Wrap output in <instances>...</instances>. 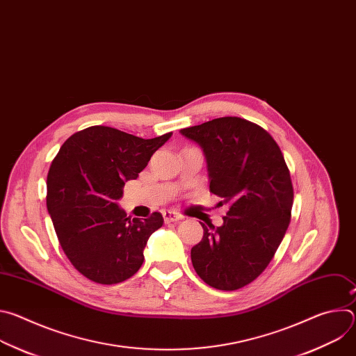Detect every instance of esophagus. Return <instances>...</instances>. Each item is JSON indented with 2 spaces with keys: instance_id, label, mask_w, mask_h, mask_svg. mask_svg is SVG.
<instances>
[{
  "instance_id": "1",
  "label": "esophagus",
  "mask_w": 356,
  "mask_h": 356,
  "mask_svg": "<svg viewBox=\"0 0 356 356\" xmlns=\"http://www.w3.org/2000/svg\"><path fill=\"white\" fill-rule=\"evenodd\" d=\"M163 218H165V222H177L181 220V216L175 211H165Z\"/></svg>"
}]
</instances>
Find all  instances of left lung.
Here are the masks:
<instances>
[{"label":"left lung","instance_id":"obj_1","mask_svg":"<svg viewBox=\"0 0 356 356\" xmlns=\"http://www.w3.org/2000/svg\"><path fill=\"white\" fill-rule=\"evenodd\" d=\"M204 152L210 191L229 210L191 248L197 275L218 290H238L269 265L290 222L293 184L283 154L259 125L222 117L180 129Z\"/></svg>","mask_w":356,"mask_h":356}]
</instances>
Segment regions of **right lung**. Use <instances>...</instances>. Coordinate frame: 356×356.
<instances>
[{"label": "right lung", "instance_id": "right-lung-1", "mask_svg": "<svg viewBox=\"0 0 356 356\" xmlns=\"http://www.w3.org/2000/svg\"><path fill=\"white\" fill-rule=\"evenodd\" d=\"M172 132L143 139L110 127L72 135L47 173L46 206L72 265L99 284L134 276L149 236L163 225L161 213L131 220L118 207L125 181L138 177Z\"/></svg>", "mask_w": 356, "mask_h": 356}]
</instances>
